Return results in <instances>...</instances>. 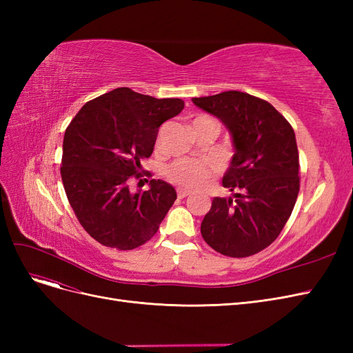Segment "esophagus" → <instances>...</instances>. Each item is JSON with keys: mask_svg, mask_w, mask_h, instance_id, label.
I'll return each mask as SVG.
<instances>
[{"mask_svg": "<svg viewBox=\"0 0 353 353\" xmlns=\"http://www.w3.org/2000/svg\"><path fill=\"white\" fill-rule=\"evenodd\" d=\"M190 193H191V191H190V190H187V188H178V190H176L178 199H184V197L190 196Z\"/></svg>", "mask_w": 353, "mask_h": 353, "instance_id": "34e87169", "label": "esophagus"}]
</instances>
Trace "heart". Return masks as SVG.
<instances>
[{
  "instance_id": "obj_1",
  "label": "heart",
  "mask_w": 353,
  "mask_h": 353,
  "mask_svg": "<svg viewBox=\"0 0 353 353\" xmlns=\"http://www.w3.org/2000/svg\"><path fill=\"white\" fill-rule=\"evenodd\" d=\"M216 125L218 123L209 116H197L193 121V128L200 125ZM216 166L209 160H179L168 168V176L175 184L188 188H196L215 174Z\"/></svg>"
}]
</instances>
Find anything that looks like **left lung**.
<instances>
[{
  "mask_svg": "<svg viewBox=\"0 0 353 353\" xmlns=\"http://www.w3.org/2000/svg\"><path fill=\"white\" fill-rule=\"evenodd\" d=\"M225 125L234 154L222 178L231 197H215L201 236L213 250L245 258L279 237L299 194V153L292 125L268 101L241 91L193 99Z\"/></svg>",
  "mask_w": 353,
  "mask_h": 353,
  "instance_id": "left-lung-1",
  "label": "left lung"
}]
</instances>
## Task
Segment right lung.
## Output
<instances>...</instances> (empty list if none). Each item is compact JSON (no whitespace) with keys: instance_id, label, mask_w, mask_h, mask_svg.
<instances>
[{"instance_id":"add662e5","label":"right lung","mask_w":353,"mask_h":353,"mask_svg":"<svg viewBox=\"0 0 353 353\" xmlns=\"http://www.w3.org/2000/svg\"><path fill=\"white\" fill-rule=\"evenodd\" d=\"M181 99H154L116 88L88 101L73 117L63 140L61 179L83 230L108 248L132 250L150 240L176 200L175 188L152 179L131 193L150 157L159 128L181 113Z\"/></svg>"}]
</instances>
